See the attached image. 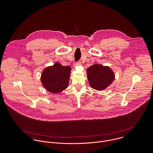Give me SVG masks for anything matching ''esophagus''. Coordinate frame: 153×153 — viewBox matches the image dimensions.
I'll return each instance as SVG.
<instances>
[{
  "label": "esophagus",
  "mask_w": 153,
  "mask_h": 153,
  "mask_svg": "<svg viewBox=\"0 0 153 153\" xmlns=\"http://www.w3.org/2000/svg\"><path fill=\"white\" fill-rule=\"evenodd\" d=\"M80 65H81V63L79 61H76L75 62V66H78Z\"/></svg>",
  "instance_id": "34e87169"
}]
</instances>
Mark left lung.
Returning a JSON list of instances; mask_svg holds the SVG:
<instances>
[{
	"label": "left lung",
	"mask_w": 153,
	"mask_h": 153,
	"mask_svg": "<svg viewBox=\"0 0 153 153\" xmlns=\"http://www.w3.org/2000/svg\"><path fill=\"white\" fill-rule=\"evenodd\" d=\"M88 79L91 87L98 91L105 89L114 80L115 75L108 66L99 64L91 66L87 69Z\"/></svg>",
	"instance_id": "8db88e82"
}]
</instances>
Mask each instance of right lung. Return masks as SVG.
<instances>
[{
	"label": "right lung",
	"instance_id": "add662e5",
	"mask_svg": "<svg viewBox=\"0 0 153 153\" xmlns=\"http://www.w3.org/2000/svg\"><path fill=\"white\" fill-rule=\"evenodd\" d=\"M71 67L56 63L45 69L42 74L41 82L48 91L59 93L68 86Z\"/></svg>",
	"mask_w": 153,
	"mask_h": 153
}]
</instances>
